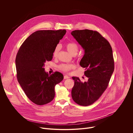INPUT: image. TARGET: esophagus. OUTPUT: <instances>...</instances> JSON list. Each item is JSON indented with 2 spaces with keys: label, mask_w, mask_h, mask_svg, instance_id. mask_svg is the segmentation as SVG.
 I'll return each mask as SVG.
<instances>
[{
  "label": "esophagus",
  "mask_w": 133,
  "mask_h": 133,
  "mask_svg": "<svg viewBox=\"0 0 133 133\" xmlns=\"http://www.w3.org/2000/svg\"><path fill=\"white\" fill-rule=\"evenodd\" d=\"M68 78H69V77L67 75H65L64 76V79H68Z\"/></svg>",
  "instance_id": "esophagus-1"
}]
</instances>
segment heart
<instances>
[{
    "label": "heart",
    "instance_id": "b5f03b06",
    "mask_svg": "<svg viewBox=\"0 0 133 133\" xmlns=\"http://www.w3.org/2000/svg\"><path fill=\"white\" fill-rule=\"evenodd\" d=\"M65 47L71 55H75L76 54L78 50V46L75 42H68L66 44ZM59 50L58 46H56L53 52V56L56 57L57 56ZM59 69L65 72H67L70 69L74 68V65L72 64H62L59 66Z\"/></svg>",
    "mask_w": 133,
    "mask_h": 133
}]
</instances>
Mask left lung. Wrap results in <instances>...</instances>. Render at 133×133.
<instances>
[{
    "label": "left lung",
    "instance_id": "8db88e82",
    "mask_svg": "<svg viewBox=\"0 0 133 133\" xmlns=\"http://www.w3.org/2000/svg\"><path fill=\"white\" fill-rule=\"evenodd\" d=\"M71 34L85 50L80 65L85 68L88 77L84 82L72 77L75 83L71 96L76 103L87 106L97 101L108 86L114 70L112 50L108 41L97 31L76 30Z\"/></svg>",
    "mask_w": 133,
    "mask_h": 133
}]
</instances>
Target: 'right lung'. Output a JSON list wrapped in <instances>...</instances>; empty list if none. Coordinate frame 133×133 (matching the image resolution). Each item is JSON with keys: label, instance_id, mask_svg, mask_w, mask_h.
<instances>
[{"label": "right lung", "instance_id": "add662e5", "mask_svg": "<svg viewBox=\"0 0 133 133\" xmlns=\"http://www.w3.org/2000/svg\"><path fill=\"white\" fill-rule=\"evenodd\" d=\"M66 30H43L31 34L18 50L16 58L17 78L27 97L38 105L48 104L55 95V86L64 79L58 71L49 75L44 68Z\"/></svg>", "mask_w": 133, "mask_h": 133}]
</instances>
